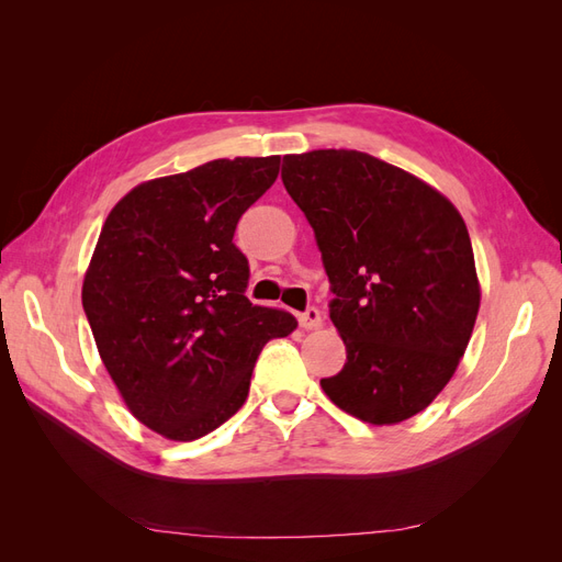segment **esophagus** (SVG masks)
Segmentation results:
<instances>
[{
	"label": "esophagus",
	"mask_w": 562,
	"mask_h": 562,
	"mask_svg": "<svg viewBox=\"0 0 562 562\" xmlns=\"http://www.w3.org/2000/svg\"><path fill=\"white\" fill-rule=\"evenodd\" d=\"M300 326L307 328V330H314L321 326V312L316 307H307L302 314H300Z\"/></svg>",
	"instance_id": "34e87169"
}]
</instances>
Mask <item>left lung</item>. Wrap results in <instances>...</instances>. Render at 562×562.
I'll use <instances>...</instances> for the list:
<instances>
[{"label":"left lung","mask_w":562,"mask_h":562,"mask_svg":"<svg viewBox=\"0 0 562 562\" xmlns=\"http://www.w3.org/2000/svg\"><path fill=\"white\" fill-rule=\"evenodd\" d=\"M314 227L347 363L321 386L345 413L396 424L454 375L481 307L462 215L419 178L356 149L283 157Z\"/></svg>","instance_id":"1"}]
</instances>
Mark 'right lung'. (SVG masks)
Here are the masks:
<instances>
[{"mask_svg":"<svg viewBox=\"0 0 562 562\" xmlns=\"http://www.w3.org/2000/svg\"><path fill=\"white\" fill-rule=\"evenodd\" d=\"M281 157L215 159L149 180L110 211L81 288L110 378L128 411L171 440H196L246 403L262 347L297 321L246 297L241 215Z\"/></svg>","mask_w":562,"mask_h":562,"instance_id":"1","label":"right lung"}]
</instances>
